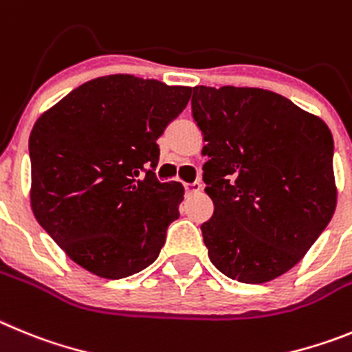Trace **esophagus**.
I'll list each match as a JSON object with an SVG mask.
<instances>
[{
	"mask_svg": "<svg viewBox=\"0 0 352 352\" xmlns=\"http://www.w3.org/2000/svg\"><path fill=\"white\" fill-rule=\"evenodd\" d=\"M184 188H186V192L188 195H196V192H199L201 189H204V186L199 182H192V184H184Z\"/></svg>",
	"mask_w": 352,
	"mask_h": 352,
	"instance_id": "obj_1",
	"label": "esophagus"
}]
</instances>
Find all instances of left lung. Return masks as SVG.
I'll return each mask as SVG.
<instances>
[{
	"mask_svg": "<svg viewBox=\"0 0 352 352\" xmlns=\"http://www.w3.org/2000/svg\"><path fill=\"white\" fill-rule=\"evenodd\" d=\"M204 135L201 224L214 267L243 284L280 277L307 254L337 207L333 137L314 113L258 87H192Z\"/></svg>",
	"mask_w": 352,
	"mask_h": 352,
	"instance_id": "8db88e82",
	"label": "left lung"
}]
</instances>
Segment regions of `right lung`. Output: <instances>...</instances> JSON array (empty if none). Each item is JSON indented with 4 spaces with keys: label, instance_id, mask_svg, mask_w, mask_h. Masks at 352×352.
Instances as JSON below:
<instances>
[{
    "label": "right lung",
    "instance_id": "1",
    "mask_svg": "<svg viewBox=\"0 0 352 352\" xmlns=\"http://www.w3.org/2000/svg\"><path fill=\"white\" fill-rule=\"evenodd\" d=\"M191 87L135 75L85 82L43 112L30 137L31 210L72 261L122 278L156 261L179 219L180 182H160L156 140Z\"/></svg>",
    "mask_w": 352,
    "mask_h": 352
}]
</instances>
